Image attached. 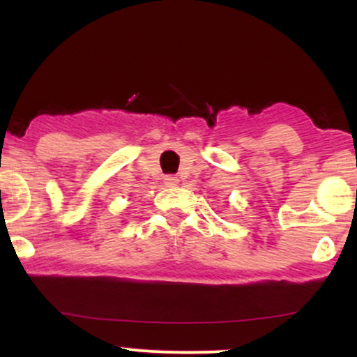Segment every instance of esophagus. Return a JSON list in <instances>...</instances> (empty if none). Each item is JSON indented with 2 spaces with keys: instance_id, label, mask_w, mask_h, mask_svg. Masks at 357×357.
Returning <instances> with one entry per match:
<instances>
[{
  "instance_id": "esophagus-1",
  "label": "esophagus",
  "mask_w": 357,
  "mask_h": 357,
  "mask_svg": "<svg viewBox=\"0 0 357 357\" xmlns=\"http://www.w3.org/2000/svg\"><path fill=\"white\" fill-rule=\"evenodd\" d=\"M164 183L167 185V187H175V185L178 183V177L177 175H165Z\"/></svg>"
}]
</instances>
